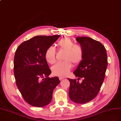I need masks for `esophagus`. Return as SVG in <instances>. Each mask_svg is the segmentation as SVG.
Returning a JSON list of instances; mask_svg holds the SVG:
<instances>
[{
  "instance_id": "obj_1",
  "label": "esophagus",
  "mask_w": 121,
  "mask_h": 121,
  "mask_svg": "<svg viewBox=\"0 0 121 121\" xmlns=\"http://www.w3.org/2000/svg\"><path fill=\"white\" fill-rule=\"evenodd\" d=\"M63 78H63V77H59V79L60 81L62 80Z\"/></svg>"
}]
</instances>
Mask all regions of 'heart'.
<instances>
[{"label":"heart","instance_id":"heart-1","mask_svg":"<svg viewBox=\"0 0 121 121\" xmlns=\"http://www.w3.org/2000/svg\"><path fill=\"white\" fill-rule=\"evenodd\" d=\"M59 50L64 52L63 62L58 63L52 67V71L55 75L65 77L70 70L72 64L77 65L81 63L84 55L82 47L78 44H74L70 38L66 37L61 39L57 43ZM48 63L53 64L56 62V51L53 47H48L44 54Z\"/></svg>","mask_w":121,"mask_h":121}]
</instances>
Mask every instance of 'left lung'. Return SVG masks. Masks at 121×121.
<instances>
[{
    "label": "left lung",
    "instance_id": "1",
    "mask_svg": "<svg viewBox=\"0 0 121 121\" xmlns=\"http://www.w3.org/2000/svg\"><path fill=\"white\" fill-rule=\"evenodd\" d=\"M76 40L84 50L82 60L73 72L77 79L68 78L69 96L73 102L84 104L96 97L104 80L108 66L106 51L98 41L88 37H77Z\"/></svg>",
    "mask_w": 121,
    "mask_h": 121
}]
</instances>
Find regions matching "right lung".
<instances>
[{"mask_svg":"<svg viewBox=\"0 0 121 121\" xmlns=\"http://www.w3.org/2000/svg\"><path fill=\"white\" fill-rule=\"evenodd\" d=\"M60 36H34L22 43L16 51L13 69L16 85L31 105L40 108L49 104L54 89L60 82L57 77H49L51 71L44 57L47 48Z\"/></svg>","mask_w":121,"mask_h":121,"instance_id":"1","label":"right lung"}]
</instances>
